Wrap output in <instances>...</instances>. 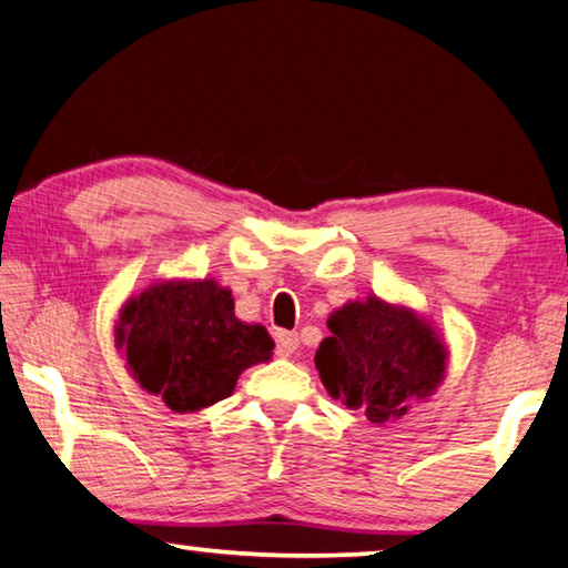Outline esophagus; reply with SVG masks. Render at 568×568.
I'll return each instance as SVG.
<instances>
[{
  "label": "esophagus",
  "mask_w": 568,
  "mask_h": 568,
  "mask_svg": "<svg viewBox=\"0 0 568 568\" xmlns=\"http://www.w3.org/2000/svg\"><path fill=\"white\" fill-rule=\"evenodd\" d=\"M297 345H301V337L297 333H277V345H275V353L277 357H291Z\"/></svg>",
  "instance_id": "34e87169"
}]
</instances>
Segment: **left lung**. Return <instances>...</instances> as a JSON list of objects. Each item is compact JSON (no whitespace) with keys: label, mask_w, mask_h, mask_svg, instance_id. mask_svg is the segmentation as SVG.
<instances>
[{"label":"left lung","mask_w":568,"mask_h":568,"mask_svg":"<svg viewBox=\"0 0 568 568\" xmlns=\"http://www.w3.org/2000/svg\"><path fill=\"white\" fill-rule=\"evenodd\" d=\"M315 367L327 395L383 427L435 395L447 375L449 347L425 315L369 295L327 317Z\"/></svg>","instance_id":"8db88e82"}]
</instances>
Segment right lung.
<instances>
[{
  "label": "right lung",
  "instance_id": "1",
  "mask_svg": "<svg viewBox=\"0 0 568 568\" xmlns=\"http://www.w3.org/2000/svg\"><path fill=\"white\" fill-rule=\"evenodd\" d=\"M113 337L129 375L181 415L231 397L243 369L275 347L263 325L235 317L231 291L211 277L151 283L123 303Z\"/></svg>",
  "mask_w": 568,
  "mask_h": 568
}]
</instances>
